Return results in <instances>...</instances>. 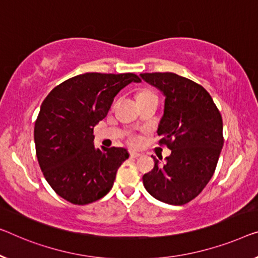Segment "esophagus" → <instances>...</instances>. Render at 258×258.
Instances as JSON below:
<instances>
[{"instance_id": "obj_1", "label": "esophagus", "mask_w": 258, "mask_h": 258, "mask_svg": "<svg viewBox=\"0 0 258 258\" xmlns=\"http://www.w3.org/2000/svg\"><path fill=\"white\" fill-rule=\"evenodd\" d=\"M140 156H141V154L138 152H131V154H130L131 159H138V157H140Z\"/></svg>"}]
</instances>
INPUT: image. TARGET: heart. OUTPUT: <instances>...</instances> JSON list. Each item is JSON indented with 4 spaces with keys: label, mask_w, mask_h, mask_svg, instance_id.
<instances>
[{
    "label": "heart",
    "mask_w": 258,
    "mask_h": 258,
    "mask_svg": "<svg viewBox=\"0 0 258 258\" xmlns=\"http://www.w3.org/2000/svg\"><path fill=\"white\" fill-rule=\"evenodd\" d=\"M149 96H155L153 94V92H151V91H142V92H140V95H139V98H144V97H149ZM130 142L132 145H134V144H137L138 142V139L136 137H132V138H130Z\"/></svg>",
    "instance_id": "1"
}]
</instances>
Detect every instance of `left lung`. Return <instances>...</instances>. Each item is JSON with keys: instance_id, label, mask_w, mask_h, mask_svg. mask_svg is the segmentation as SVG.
<instances>
[{"instance_id": "8db88e82", "label": "left lung", "mask_w": 258, "mask_h": 258, "mask_svg": "<svg viewBox=\"0 0 258 258\" xmlns=\"http://www.w3.org/2000/svg\"><path fill=\"white\" fill-rule=\"evenodd\" d=\"M142 80L164 95V112L157 134L171 154L142 177L157 201L184 205L201 194L217 167L222 146V118L201 84L174 73H145Z\"/></svg>"}]
</instances>
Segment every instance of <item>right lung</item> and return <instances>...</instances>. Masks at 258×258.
<instances>
[{"mask_svg":"<svg viewBox=\"0 0 258 258\" xmlns=\"http://www.w3.org/2000/svg\"><path fill=\"white\" fill-rule=\"evenodd\" d=\"M131 82L141 80L133 73H86L60 83L44 99L34 124L37 159L47 183L67 202L86 205L104 197L128 159L125 148H95L94 127Z\"/></svg>","mask_w":258,"mask_h":258,"instance_id":"obj_1","label":"right lung"}]
</instances>
